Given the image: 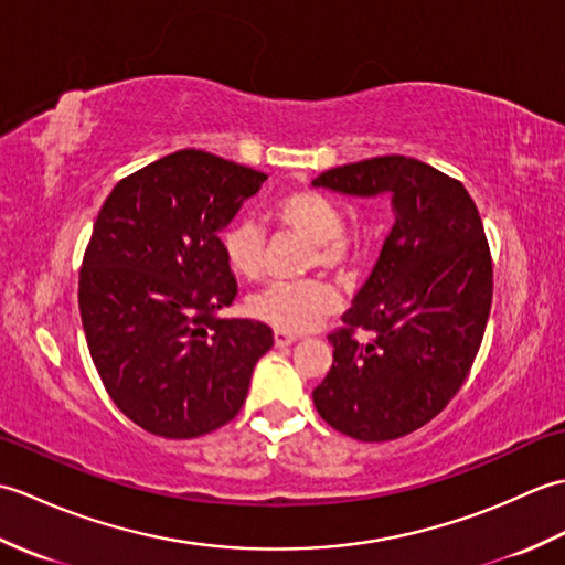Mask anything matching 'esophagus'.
Instances as JSON below:
<instances>
[{
	"mask_svg": "<svg viewBox=\"0 0 565 565\" xmlns=\"http://www.w3.org/2000/svg\"><path fill=\"white\" fill-rule=\"evenodd\" d=\"M274 342H276V347H289L296 342V334L284 332V330H274Z\"/></svg>",
	"mask_w": 565,
	"mask_h": 565,
	"instance_id": "34e87169",
	"label": "esophagus"
}]
</instances>
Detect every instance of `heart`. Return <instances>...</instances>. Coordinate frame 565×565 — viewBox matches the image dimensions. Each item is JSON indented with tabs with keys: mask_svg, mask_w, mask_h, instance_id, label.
I'll return each mask as SVG.
<instances>
[{
	"mask_svg": "<svg viewBox=\"0 0 565 565\" xmlns=\"http://www.w3.org/2000/svg\"><path fill=\"white\" fill-rule=\"evenodd\" d=\"M271 218L281 231L310 239L308 267H322L344 276L354 267L359 249L344 231V215L338 203L313 189L286 191L271 206ZM221 247L233 271L245 279H259L267 267L264 231L249 218H235L223 227ZM340 308V296L328 281L308 279L271 284L252 296L249 313L284 332L313 330L318 322Z\"/></svg>",
	"mask_w": 565,
	"mask_h": 565,
	"instance_id": "obj_1",
	"label": "heart"
}]
</instances>
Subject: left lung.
Returning a JSON list of instances; mask_svg holds the SVG:
<instances>
[{
    "label": "left lung",
    "mask_w": 565,
    "mask_h": 565,
    "mask_svg": "<svg viewBox=\"0 0 565 565\" xmlns=\"http://www.w3.org/2000/svg\"><path fill=\"white\" fill-rule=\"evenodd\" d=\"M313 184L386 194L395 211L374 271L328 334L332 366L313 403L347 437H405L449 405L481 350L493 303L483 221L459 179L405 154L332 167Z\"/></svg>",
    "instance_id": "1"
}]
</instances>
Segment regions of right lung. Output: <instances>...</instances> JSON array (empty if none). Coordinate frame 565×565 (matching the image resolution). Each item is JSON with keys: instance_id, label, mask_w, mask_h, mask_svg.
<instances>
[{"instance_id": "obj_1", "label": "right lung", "mask_w": 565, "mask_h": 565, "mask_svg": "<svg viewBox=\"0 0 565 565\" xmlns=\"http://www.w3.org/2000/svg\"><path fill=\"white\" fill-rule=\"evenodd\" d=\"M264 179L186 148L124 177L97 215L82 326L106 393L150 435L191 439L231 423L271 350L269 326L218 318L237 296L218 233Z\"/></svg>"}]
</instances>
